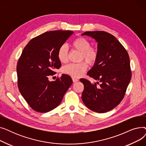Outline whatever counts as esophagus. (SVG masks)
<instances>
[{
    "instance_id": "1",
    "label": "esophagus",
    "mask_w": 146,
    "mask_h": 146,
    "mask_svg": "<svg viewBox=\"0 0 146 146\" xmlns=\"http://www.w3.org/2000/svg\"><path fill=\"white\" fill-rule=\"evenodd\" d=\"M72 80H73V82H78V81L79 80L78 79L74 78H72Z\"/></svg>"
}]
</instances>
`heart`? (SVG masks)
Returning a JSON list of instances; mask_svg holds the SVG:
<instances>
[{"label":"heart","mask_w":146,"mask_h":146,"mask_svg":"<svg viewBox=\"0 0 146 146\" xmlns=\"http://www.w3.org/2000/svg\"><path fill=\"white\" fill-rule=\"evenodd\" d=\"M73 47L81 52L80 61L85 60L90 66H93L98 60L99 52L96 47H90V42L84 37H78L72 43ZM68 48L67 44H64L59 47L57 52V57L61 63H65L68 60ZM88 68L87 64L82 61L79 63H71L65 66L62 68L64 74L73 78H79L85 72Z\"/></svg>","instance_id":"obj_1"}]
</instances>
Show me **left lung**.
<instances>
[{"label": "left lung", "instance_id": "left-lung-1", "mask_svg": "<svg viewBox=\"0 0 146 146\" xmlns=\"http://www.w3.org/2000/svg\"><path fill=\"white\" fill-rule=\"evenodd\" d=\"M98 42L99 56L94 67L88 72L90 77L100 82L90 83L81 79L84 90L83 103L89 109L104 113L113 109L124 98L131 78L129 57L125 48L112 34L105 31H86Z\"/></svg>", "mask_w": 146, "mask_h": 146}]
</instances>
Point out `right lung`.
Listing matches in <instances>:
<instances>
[{
  "label": "right lung",
  "instance_id": "1",
  "mask_svg": "<svg viewBox=\"0 0 146 146\" xmlns=\"http://www.w3.org/2000/svg\"><path fill=\"white\" fill-rule=\"evenodd\" d=\"M73 32L51 31L31 40L23 50L17 72L20 93L31 108L38 112H47L61 103L73 83L70 76L50 82L49 76L56 74L61 64L58 50Z\"/></svg>",
  "mask_w": 146,
  "mask_h": 146
}]
</instances>
